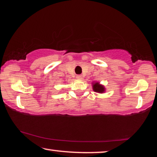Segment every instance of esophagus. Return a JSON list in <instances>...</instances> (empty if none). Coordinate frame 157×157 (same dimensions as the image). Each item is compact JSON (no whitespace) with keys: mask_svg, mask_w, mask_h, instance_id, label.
I'll return each instance as SVG.
<instances>
[{"mask_svg":"<svg viewBox=\"0 0 157 157\" xmlns=\"http://www.w3.org/2000/svg\"><path fill=\"white\" fill-rule=\"evenodd\" d=\"M76 78L78 79H82V76L81 75H78L76 76Z\"/></svg>","mask_w":157,"mask_h":157,"instance_id":"1","label":"esophagus"}]
</instances>
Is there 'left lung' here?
<instances>
[{"mask_svg":"<svg viewBox=\"0 0 157 157\" xmlns=\"http://www.w3.org/2000/svg\"><path fill=\"white\" fill-rule=\"evenodd\" d=\"M93 90L95 92L99 93V94H102V93H104L105 91V88L104 86H102V84H100L99 82H95V83H93Z\"/></svg>","mask_w":157,"mask_h":157,"instance_id":"left-lung-1","label":"left lung"}]
</instances>
